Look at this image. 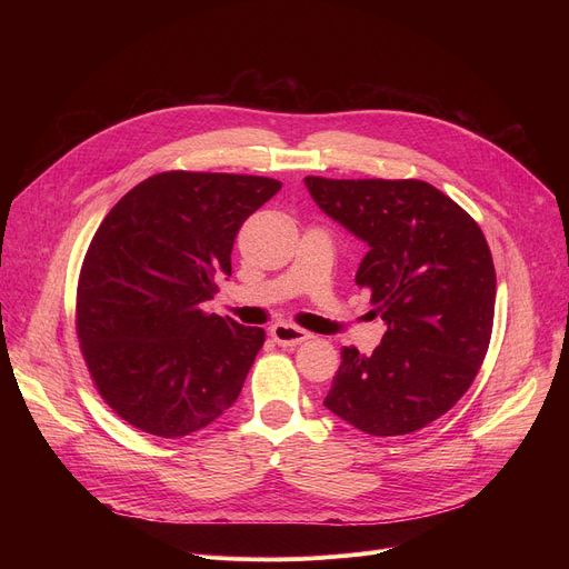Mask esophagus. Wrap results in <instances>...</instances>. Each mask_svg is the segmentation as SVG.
<instances>
[{"label": "esophagus", "instance_id": "obj_1", "mask_svg": "<svg viewBox=\"0 0 569 569\" xmlns=\"http://www.w3.org/2000/svg\"><path fill=\"white\" fill-rule=\"evenodd\" d=\"M269 332H272V339L279 346H297V343L311 339V335L307 330H302V327H295V325H288V322L272 325V330H269Z\"/></svg>", "mask_w": 569, "mask_h": 569}]
</instances>
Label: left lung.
<instances>
[{"label": "left lung", "mask_w": 569, "mask_h": 569, "mask_svg": "<svg viewBox=\"0 0 569 569\" xmlns=\"http://www.w3.org/2000/svg\"><path fill=\"white\" fill-rule=\"evenodd\" d=\"M305 182L325 214L369 244L355 283L387 322L371 355L341 350L322 403L369 436L420 431L468 392L487 357L496 307L487 237L422 179Z\"/></svg>", "instance_id": "8db88e82"}]
</instances>
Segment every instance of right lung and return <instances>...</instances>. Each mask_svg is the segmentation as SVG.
<instances>
[{
  "label": "right lung",
  "instance_id": "right-lung-1",
  "mask_svg": "<svg viewBox=\"0 0 569 569\" xmlns=\"http://www.w3.org/2000/svg\"><path fill=\"white\" fill-rule=\"evenodd\" d=\"M279 179L166 170L119 200L84 253L76 332L99 397L142 433L182 438L242 392L262 327L207 313L242 223Z\"/></svg>",
  "mask_w": 569,
  "mask_h": 569
}]
</instances>
